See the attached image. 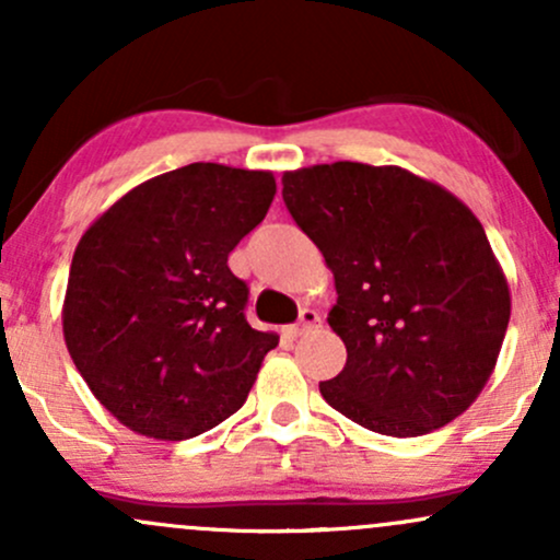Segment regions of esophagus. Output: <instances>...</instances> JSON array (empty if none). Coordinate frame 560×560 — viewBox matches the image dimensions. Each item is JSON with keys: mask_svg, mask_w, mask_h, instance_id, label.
<instances>
[{"mask_svg": "<svg viewBox=\"0 0 560 560\" xmlns=\"http://www.w3.org/2000/svg\"><path fill=\"white\" fill-rule=\"evenodd\" d=\"M320 326V316L316 311H311V307H305V311L300 313V320L294 326H289L287 329V334L292 339H298V337H302V334H307V331H313V329H318Z\"/></svg>", "mask_w": 560, "mask_h": 560, "instance_id": "1", "label": "esophagus"}]
</instances>
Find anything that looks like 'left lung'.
I'll return each mask as SVG.
<instances>
[{"mask_svg":"<svg viewBox=\"0 0 560 560\" xmlns=\"http://www.w3.org/2000/svg\"><path fill=\"white\" fill-rule=\"evenodd\" d=\"M281 195L334 273L329 326L342 374L334 410L387 436H419L471 408L490 382L511 289L479 218L400 165L339 160L287 171Z\"/></svg>","mask_w":560,"mask_h":560,"instance_id":"obj_1","label":"left lung"}]
</instances>
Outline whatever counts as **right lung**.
Segmentation results:
<instances>
[{
  "label": "right lung",
  "mask_w": 560,
  "mask_h": 560,
  "mask_svg": "<svg viewBox=\"0 0 560 560\" xmlns=\"http://www.w3.org/2000/svg\"><path fill=\"white\" fill-rule=\"evenodd\" d=\"M273 195L271 171L191 163L133 186L83 231L62 334L92 395L131 432L182 442L247 400L279 334L247 324L229 253Z\"/></svg>",
  "instance_id": "add662e5"
}]
</instances>
